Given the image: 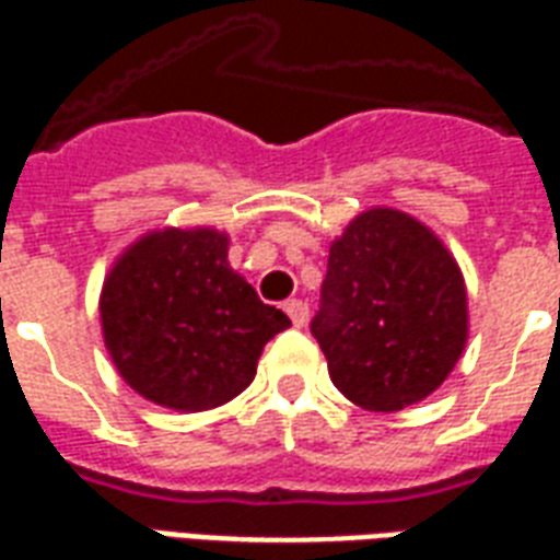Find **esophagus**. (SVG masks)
<instances>
[{"instance_id": "34e87169", "label": "esophagus", "mask_w": 560, "mask_h": 560, "mask_svg": "<svg viewBox=\"0 0 560 560\" xmlns=\"http://www.w3.org/2000/svg\"><path fill=\"white\" fill-rule=\"evenodd\" d=\"M284 312L293 320V326H305L308 323V302L302 300H288L284 302Z\"/></svg>"}]
</instances>
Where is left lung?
Segmentation results:
<instances>
[{
  "instance_id": "1",
  "label": "left lung",
  "mask_w": 560,
  "mask_h": 560,
  "mask_svg": "<svg viewBox=\"0 0 560 560\" xmlns=\"http://www.w3.org/2000/svg\"><path fill=\"white\" fill-rule=\"evenodd\" d=\"M312 335L355 407H412L448 380L469 338L457 260L409 213L364 210L329 246Z\"/></svg>"
}]
</instances>
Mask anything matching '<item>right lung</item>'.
Instances as JSON below:
<instances>
[{
    "label": "right lung",
    "instance_id": "add662e5",
    "mask_svg": "<svg viewBox=\"0 0 560 560\" xmlns=\"http://www.w3.org/2000/svg\"><path fill=\"white\" fill-rule=\"evenodd\" d=\"M103 341L139 395L201 412L237 397L264 343L291 320L228 264L217 228H163L115 260L101 293Z\"/></svg>",
    "mask_w": 560,
    "mask_h": 560
}]
</instances>
